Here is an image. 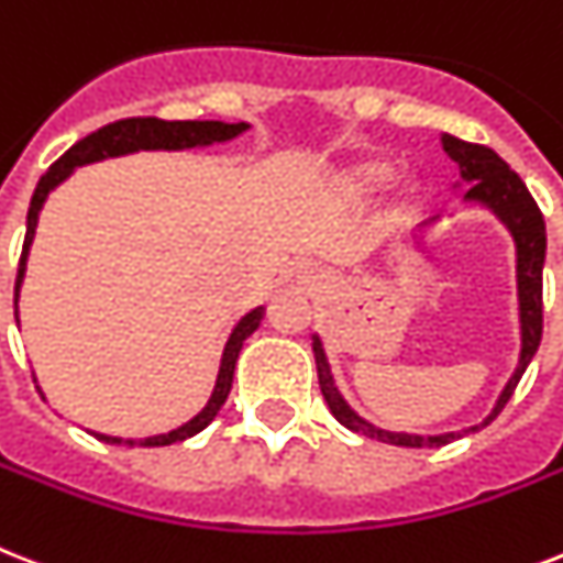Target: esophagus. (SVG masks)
<instances>
[{
  "instance_id": "esophagus-1",
  "label": "esophagus",
  "mask_w": 563,
  "mask_h": 563,
  "mask_svg": "<svg viewBox=\"0 0 563 563\" xmlns=\"http://www.w3.org/2000/svg\"><path fill=\"white\" fill-rule=\"evenodd\" d=\"M303 280L309 283V286H327V277H323L321 272H306Z\"/></svg>"
}]
</instances>
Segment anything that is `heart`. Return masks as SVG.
<instances>
[{
	"mask_svg": "<svg viewBox=\"0 0 563 563\" xmlns=\"http://www.w3.org/2000/svg\"><path fill=\"white\" fill-rule=\"evenodd\" d=\"M390 178V167L387 164H367L355 173V187L358 190H378L382 185H387Z\"/></svg>",
	"mask_w": 563,
	"mask_h": 563,
	"instance_id": "1",
	"label": "heart"
}]
</instances>
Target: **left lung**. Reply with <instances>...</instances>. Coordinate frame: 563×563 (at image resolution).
I'll list each match as a JSON object with an SVG mask.
<instances>
[{"instance_id":"8db88e82","label":"left lung","mask_w":563,"mask_h":563,"mask_svg":"<svg viewBox=\"0 0 563 563\" xmlns=\"http://www.w3.org/2000/svg\"><path fill=\"white\" fill-rule=\"evenodd\" d=\"M442 150L448 153L451 162H456L460 167V178H463L468 190H465V199H474V202H483L495 210L497 217L504 219L506 228L515 236V245H518V297H520V335H523V344H520V364L515 369V376L509 378V385L504 387L500 399H497L495 410L488 413V419L483 424H488L500 410L506 408V401L511 399V393L518 387L520 376L527 373L529 361L538 353V344H541L543 335V257H547V228H543V213L538 208V202L532 199V194L523 185V178L515 170H509V164L500 158L492 147H483V144H472V141H460L454 135L442 132L440 135ZM312 353L314 364H318V385H321L323 399H327L329 410L335 416L338 422L350 428L355 433H364L369 440L390 442V445L401 448H440L448 442L460 440V433H442V437H413V433H387L373 428L369 422H364L361 416H355L350 410L341 393H338L335 382H332V373H329L327 355H323L321 338L312 335ZM474 431V428H472Z\"/></svg>"}]
</instances>
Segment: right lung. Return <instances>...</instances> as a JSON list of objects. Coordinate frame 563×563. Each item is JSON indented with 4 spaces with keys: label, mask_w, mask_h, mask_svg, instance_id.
<instances>
[{
    "label": "right lung",
    "mask_w": 563,
    "mask_h": 563,
    "mask_svg": "<svg viewBox=\"0 0 563 563\" xmlns=\"http://www.w3.org/2000/svg\"><path fill=\"white\" fill-rule=\"evenodd\" d=\"M249 130V123H222V121H162V118H123V121L107 123L100 126L98 132L86 135L84 141H77L75 147H68L66 153L59 155L57 162L43 173L40 185H36L34 196H31L29 208V231H25V242H22V257H20V272H16V289H13V309H16V300H20V286L22 277H25V260H29V249L34 242L36 219H40V210L45 205V196L52 194L54 187L68 176V173L80 167V164L100 162V158H112V155L135 153V150H185V147H205V144H213V141H228L240 135V132ZM20 321V318H16ZM263 321V306H257L254 312H249L234 327L231 338H228L225 353H222V364H219L217 387L210 393L208 405L202 408V413H196L194 419L181 428L170 433H162V437H150V440H118V437H103V433H95L98 440L109 442V445H144V448H158V445H173V442H181L187 437H194L202 428H208L213 422V416L219 413V408L225 405L228 393H231V382H234V367L236 358H240L242 341L254 332Z\"/></svg>",
    "instance_id": "add662e5"
}]
</instances>
